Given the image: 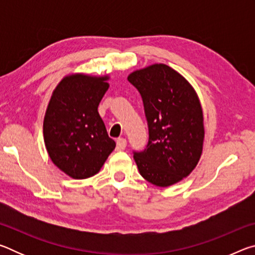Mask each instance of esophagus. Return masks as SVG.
<instances>
[{
    "mask_svg": "<svg viewBox=\"0 0 255 255\" xmlns=\"http://www.w3.org/2000/svg\"><path fill=\"white\" fill-rule=\"evenodd\" d=\"M127 146V141L125 138H119V139L117 140V147H116V149L117 150H124L125 148H126Z\"/></svg>",
    "mask_w": 255,
    "mask_h": 255,
    "instance_id": "obj_1",
    "label": "esophagus"
}]
</instances>
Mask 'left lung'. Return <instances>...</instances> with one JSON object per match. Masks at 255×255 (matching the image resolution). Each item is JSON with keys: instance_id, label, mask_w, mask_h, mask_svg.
<instances>
[{"instance_id": "obj_1", "label": "left lung", "mask_w": 255, "mask_h": 255, "mask_svg": "<svg viewBox=\"0 0 255 255\" xmlns=\"http://www.w3.org/2000/svg\"><path fill=\"white\" fill-rule=\"evenodd\" d=\"M128 81L139 91L148 124V144L133 153L138 171L157 187H170L191 173L201 157L204 114L196 90L165 64L133 71Z\"/></svg>"}]
</instances>
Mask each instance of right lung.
Listing matches in <instances>:
<instances>
[{"label": "right lung", "instance_id": "add662e5", "mask_svg": "<svg viewBox=\"0 0 255 255\" xmlns=\"http://www.w3.org/2000/svg\"><path fill=\"white\" fill-rule=\"evenodd\" d=\"M109 75H66L51 94L44 118V140L56 166L73 179L97 174L116 147L98 112Z\"/></svg>", "mask_w": 255, "mask_h": 255}]
</instances>
